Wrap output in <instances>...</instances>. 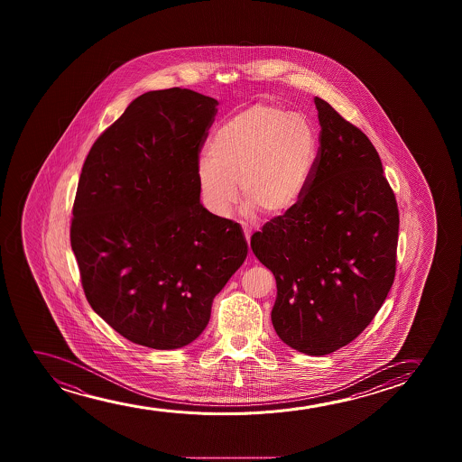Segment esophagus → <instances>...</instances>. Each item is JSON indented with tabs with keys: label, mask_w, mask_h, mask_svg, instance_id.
Masks as SVG:
<instances>
[{
	"label": "esophagus",
	"mask_w": 462,
	"mask_h": 462,
	"mask_svg": "<svg viewBox=\"0 0 462 462\" xmlns=\"http://www.w3.org/2000/svg\"><path fill=\"white\" fill-rule=\"evenodd\" d=\"M243 232H245V236H246V241L249 243L251 241V230L247 227H243Z\"/></svg>",
	"instance_id": "esophagus-1"
}]
</instances>
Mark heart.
<instances>
[{"label":"heart","mask_w":462,"mask_h":462,"mask_svg":"<svg viewBox=\"0 0 462 462\" xmlns=\"http://www.w3.org/2000/svg\"><path fill=\"white\" fill-rule=\"evenodd\" d=\"M197 167L205 207L227 216L238 200L246 213L276 219L301 202L319 158L312 121L272 104H255L222 125Z\"/></svg>","instance_id":"1"}]
</instances>
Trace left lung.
Listing matches in <instances>:
<instances>
[{
    "instance_id": "obj_1",
    "label": "left lung",
    "mask_w": 462,
    "mask_h": 462,
    "mask_svg": "<svg viewBox=\"0 0 462 462\" xmlns=\"http://www.w3.org/2000/svg\"><path fill=\"white\" fill-rule=\"evenodd\" d=\"M316 169L301 202L251 238L272 270L279 337L303 354H331L354 341L379 312L396 273L399 211L379 152L328 102Z\"/></svg>"
}]
</instances>
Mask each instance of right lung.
Returning a JSON list of instances; mask_svg holds the SVG:
<instances>
[{"label": "right lung", "instance_id": "add662e5", "mask_svg": "<svg viewBox=\"0 0 462 462\" xmlns=\"http://www.w3.org/2000/svg\"><path fill=\"white\" fill-rule=\"evenodd\" d=\"M216 106L192 89L148 91L83 164L70 222L83 291L139 346L171 350L197 339L213 298L246 259L240 224L200 203L199 152Z\"/></svg>", "mask_w": 462, "mask_h": 462}]
</instances>
